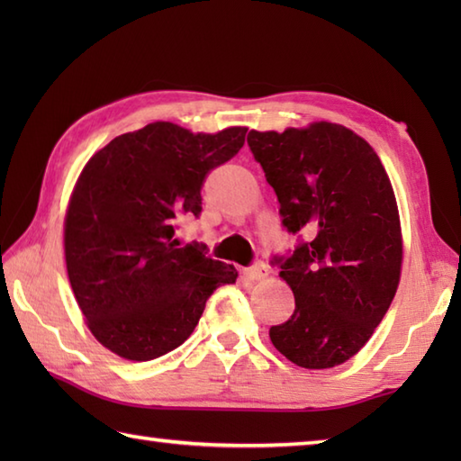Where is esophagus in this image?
Instances as JSON below:
<instances>
[{"label":"esophagus","mask_w":461,"mask_h":461,"mask_svg":"<svg viewBox=\"0 0 461 461\" xmlns=\"http://www.w3.org/2000/svg\"><path fill=\"white\" fill-rule=\"evenodd\" d=\"M267 266L263 261H253L249 267H246L243 269V276H246L248 279H251V281H258V279H266L267 277Z\"/></svg>","instance_id":"esophagus-1"}]
</instances>
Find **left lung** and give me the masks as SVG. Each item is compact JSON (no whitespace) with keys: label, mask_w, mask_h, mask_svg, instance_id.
<instances>
[{"label":"left lung","mask_w":461,"mask_h":461,"mask_svg":"<svg viewBox=\"0 0 461 461\" xmlns=\"http://www.w3.org/2000/svg\"><path fill=\"white\" fill-rule=\"evenodd\" d=\"M248 144L277 195L283 228L299 238L271 259L295 295L291 319L269 329L273 347L303 368L342 365L396 295L402 236L393 184L372 146L340 124L251 131Z\"/></svg>","instance_id":"left-lung-1"}]
</instances>
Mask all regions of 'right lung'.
Wrapping results in <instances>:
<instances>
[{
    "label": "right lung",
    "mask_w": 461,
    "mask_h": 461,
    "mask_svg": "<svg viewBox=\"0 0 461 461\" xmlns=\"http://www.w3.org/2000/svg\"><path fill=\"white\" fill-rule=\"evenodd\" d=\"M248 129L194 134L152 122L116 136L86 162L65 218L68 281L91 332L126 360L178 348L233 266L202 243L174 240L184 218H200L202 185L246 142Z\"/></svg>",
    "instance_id": "add662e5"
}]
</instances>
